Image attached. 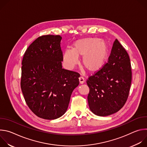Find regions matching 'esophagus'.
Wrapping results in <instances>:
<instances>
[{
	"label": "esophagus",
	"mask_w": 147,
	"mask_h": 147,
	"mask_svg": "<svg viewBox=\"0 0 147 147\" xmlns=\"http://www.w3.org/2000/svg\"><path fill=\"white\" fill-rule=\"evenodd\" d=\"M84 78H83V77H82V76H80V77H79V81H80V84H83L84 82Z\"/></svg>",
	"instance_id": "1"
}]
</instances>
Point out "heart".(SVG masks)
Wrapping results in <instances>:
<instances>
[{
	"instance_id": "b5f03b06",
	"label": "heart",
	"mask_w": 147,
	"mask_h": 147,
	"mask_svg": "<svg viewBox=\"0 0 147 147\" xmlns=\"http://www.w3.org/2000/svg\"><path fill=\"white\" fill-rule=\"evenodd\" d=\"M108 56V46L105 41L98 38L87 37L75 41L72 50H66L63 60L69 69H73L78 63V57L83 56L84 66L88 71L95 72L105 65Z\"/></svg>"
}]
</instances>
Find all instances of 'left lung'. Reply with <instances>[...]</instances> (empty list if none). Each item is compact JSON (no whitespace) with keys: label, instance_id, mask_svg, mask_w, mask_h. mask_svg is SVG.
Masks as SVG:
<instances>
[{"label":"left lung","instance_id":"left-lung-1","mask_svg":"<svg viewBox=\"0 0 147 147\" xmlns=\"http://www.w3.org/2000/svg\"><path fill=\"white\" fill-rule=\"evenodd\" d=\"M131 78L129 56L116 39L108 62L86 81L90 88L88 102L92 112L106 116L122 108L129 95Z\"/></svg>","mask_w":147,"mask_h":147}]
</instances>
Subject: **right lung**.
<instances>
[{
  "label": "right lung",
  "mask_w": 147,
  "mask_h": 147,
  "mask_svg": "<svg viewBox=\"0 0 147 147\" xmlns=\"http://www.w3.org/2000/svg\"><path fill=\"white\" fill-rule=\"evenodd\" d=\"M60 35H42L28 47L22 60L21 88L38 117L56 119L66 112L79 73L62 69Z\"/></svg>",
  "instance_id": "add662e5"
}]
</instances>
